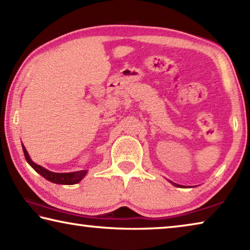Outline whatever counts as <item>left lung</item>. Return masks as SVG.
I'll use <instances>...</instances> for the list:
<instances>
[{
	"label": "left lung",
	"instance_id": "left-lung-1",
	"mask_svg": "<svg viewBox=\"0 0 250 250\" xmlns=\"http://www.w3.org/2000/svg\"><path fill=\"white\" fill-rule=\"evenodd\" d=\"M171 183H172L173 185H174V186H179V188H180V185H179V184H176V183H173V182H171Z\"/></svg>",
	"mask_w": 250,
	"mask_h": 250
}]
</instances>
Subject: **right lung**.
Instances as JSON below:
<instances>
[{"instance_id":"right-lung-1","label":"right lung","mask_w":250,"mask_h":250,"mask_svg":"<svg viewBox=\"0 0 250 250\" xmlns=\"http://www.w3.org/2000/svg\"><path fill=\"white\" fill-rule=\"evenodd\" d=\"M23 147V152H24V155H25V159H26L27 163L31 166L34 170H35L39 174H41L43 177H45L46 180L49 181V182H53V183H56V184H64V185H73L78 183V182L82 181L84 175L87 174V171L86 170H83V171H76V172H70V173H55L52 171H48L47 168H45L43 167L39 166V164H36L35 162H33L29 158L28 155V152L25 149V146L22 145Z\"/></svg>"}]
</instances>
